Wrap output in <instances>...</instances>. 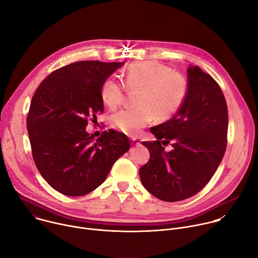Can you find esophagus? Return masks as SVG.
Returning a JSON list of instances; mask_svg holds the SVG:
<instances>
[{"label":"esophagus","mask_w":258,"mask_h":258,"mask_svg":"<svg viewBox=\"0 0 258 258\" xmlns=\"http://www.w3.org/2000/svg\"><path fill=\"white\" fill-rule=\"evenodd\" d=\"M132 143H133V145H136V146L141 144L140 140H139V139H137V138H133V139H132Z\"/></svg>","instance_id":"34e87169"}]
</instances>
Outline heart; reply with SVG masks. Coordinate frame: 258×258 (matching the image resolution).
Instances as JSON below:
<instances>
[{
    "label": "heart",
    "instance_id": "b5f03b06",
    "mask_svg": "<svg viewBox=\"0 0 258 258\" xmlns=\"http://www.w3.org/2000/svg\"><path fill=\"white\" fill-rule=\"evenodd\" d=\"M127 91L139 92L138 107L124 109L112 116V126L118 132L135 137L155 119H170L186 100L188 82L179 72L171 71L157 62H136L128 66L124 84L106 80L101 88V98L110 109L120 107Z\"/></svg>",
    "mask_w": 258,
    "mask_h": 258
}]
</instances>
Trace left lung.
<instances>
[{"label": "left lung", "mask_w": 258, "mask_h": 258, "mask_svg": "<svg viewBox=\"0 0 258 258\" xmlns=\"http://www.w3.org/2000/svg\"><path fill=\"white\" fill-rule=\"evenodd\" d=\"M188 94L176 114L150 132L143 142L150 160L140 168L145 189L156 198L175 202L200 192L210 180L227 149L228 106L222 89L198 66L188 68ZM172 143L173 150L164 151Z\"/></svg>", "instance_id": "obj_1"}]
</instances>
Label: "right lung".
Segmentation results:
<instances>
[{"label":"right lung","mask_w":258,"mask_h":258,"mask_svg":"<svg viewBox=\"0 0 258 258\" xmlns=\"http://www.w3.org/2000/svg\"><path fill=\"white\" fill-rule=\"evenodd\" d=\"M123 62L79 61L56 69L35 91L26 118L32 158L49 185L63 195L89 194L127 152V137L116 131L94 138L89 120L103 113V83Z\"/></svg>","instance_id":"obj_1"}]
</instances>
